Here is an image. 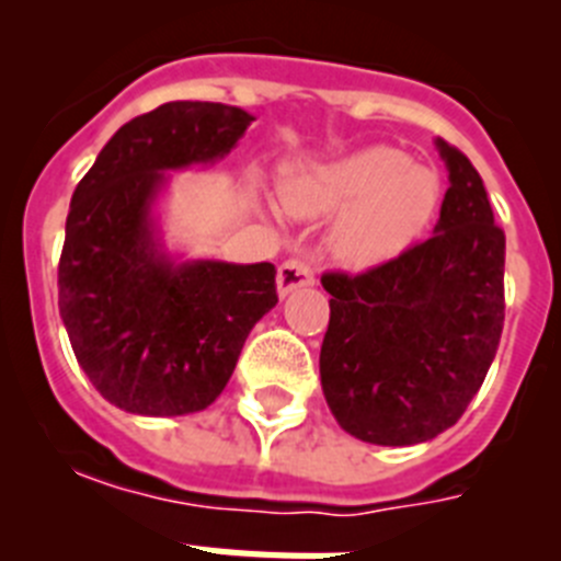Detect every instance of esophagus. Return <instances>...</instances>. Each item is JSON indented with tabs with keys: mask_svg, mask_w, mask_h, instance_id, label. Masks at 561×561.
<instances>
[{
	"mask_svg": "<svg viewBox=\"0 0 561 561\" xmlns=\"http://www.w3.org/2000/svg\"><path fill=\"white\" fill-rule=\"evenodd\" d=\"M311 284H314V270L306 261L291 257V261L280 264V270H277V295L280 297L291 295L295 289H306Z\"/></svg>",
	"mask_w": 561,
	"mask_h": 561,
	"instance_id": "1",
	"label": "esophagus"
}]
</instances>
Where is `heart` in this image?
<instances>
[{
    "mask_svg": "<svg viewBox=\"0 0 561 561\" xmlns=\"http://www.w3.org/2000/svg\"><path fill=\"white\" fill-rule=\"evenodd\" d=\"M280 196L300 219L336 213L329 227L331 255L351 270H370L424 236L440 205V180L399 148L365 146L336 160L289 168Z\"/></svg>",
    "mask_w": 561,
    "mask_h": 561,
    "instance_id": "1",
    "label": "heart"
}]
</instances>
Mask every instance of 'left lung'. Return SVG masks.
I'll use <instances>...</instances> for the list:
<instances>
[{"label": "left lung", "mask_w": 561, "mask_h": 561, "mask_svg": "<svg viewBox=\"0 0 561 561\" xmlns=\"http://www.w3.org/2000/svg\"><path fill=\"white\" fill-rule=\"evenodd\" d=\"M435 148L449 191L433 236L356 277L323 275V396L345 433L379 447L453 427L503 334L505 236L472 162L440 137Z\"/></svg>", "instance_id": "1"}]
</instances>
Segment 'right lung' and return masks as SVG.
<instances>
[{"instance_id":"right-lung-1","label":"right lung","mask_w":561,"mask_h":561,"mask_svg":"<svg viewBox=\"0 0 561 561\" xmlns=\"http://www.w3.org/2000/svg\"><path fill=\"white\" fill-rule=\"evenodd\" d=\"M252 121L227 103H162L117 128L72 193L58 311L114 408L151 419L210 408L252 325L275 309V266L171 252L157 213L168 173L216 165Z\"/></svg>"}]
</instances>
